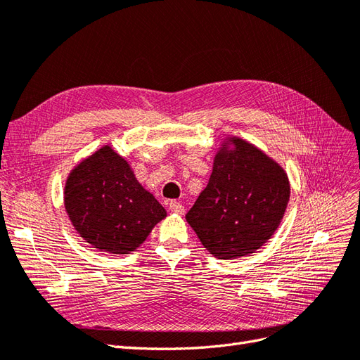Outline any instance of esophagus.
<instances>
[{"mask_svg": "<svg viewBox=\"0 0 360 360\" xmlns=\"http://www.w3.org/2000/svg\"><path fill=\"white\" fill-rule=\"evenodd\" d=\"M169 208H170L172 212H176V214H184V212H186V208H184V205L181 202H178V200H172L169 203Z\"/></svg>", "mask_w": 360, "mask_h": 360, "instance_id": "esophagus-1", "label": "esophagus"}]
</instances>
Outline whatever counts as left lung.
<instances>
[{"instance_id": "left-lung-1", "label": "left lung", "mask_w": 360, "mask_h": 360, "mask_svg": "<svg viewBox=\"0 0 360 360\" xmlns=\"http://www.w3.org/2000/svg\"><path fill=\"white\" fill-rule=\"evenodd\" d=\"M215 155L208 186L186 219L203 248L219 259L253 253L270 240L290 200L283 169L241 139Z\"/></svg>"}]
</instances>
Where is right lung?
I'll list each match as a JSON object with an SVG mask.
<instances>
[{"label":"right lung","instance_id":"1","mask_svg":"<svg viewBox=\"0 0 360 360\" xmlns=\"http://www.w3.org/2000/svg\"><path fill=\"white\" fill-rule=\"evenodd\" d=\"M65 208L89 244L116 255L134 252L166 217V210L110 146L101 148L70 172Z\"/></svg>","mask_w":360,"mask_h":360}]
</instances>
